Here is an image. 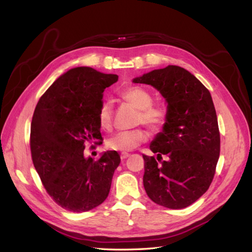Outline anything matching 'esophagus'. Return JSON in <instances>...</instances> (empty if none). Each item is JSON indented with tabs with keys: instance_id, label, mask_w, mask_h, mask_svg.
Listing matches in <instances>:
<instances>
[{
	"instance_id": "1",
	"label": "esophagus",
	"mask_w": 252,
	"mask_h": 252,
	"mask_svg": "<svg viewBox=\"0 0 252 252\" xmlns=\"http://www.w3.org/2000/svg\"><path fill=\"white\" fill-rule=\"evenodd\" d=\"M130 156V154H127V153H122L121 155H120V157H121V159L122 160H125V159H126L127 157Z\"/></svg>"
}]
</instances>
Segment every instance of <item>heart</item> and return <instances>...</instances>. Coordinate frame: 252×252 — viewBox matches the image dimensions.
Instances as JSON below:
<instances>
[{
  "mask_svg": "<svg viewBox=\"0 0 252 252\" xmlns=\"http://www.w3.org/2000/svg\"><path fill=\"white\" fill-rule=\"evenodd\" d=\"M121 97L129 101L138 109L137 123H143L149 129L158 130L168 119V108L163 103H154L153 95L147 89L141 87H131L121 92ZM97 120L103 130L108 131L112 126V108L109 100H105L99 106ZM148 140L147 132L137 127L134 130L122 131L110 137L107 147L111 151L131 152Z\"/></svg>",
  "mask_w": 252,
  "mask_h": 252,
  "instance_id": "heart-1",
  "label": "heart"
}]
</instances>
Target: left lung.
<instances>
[{
    "mask_svg": "<svg viewBox=\"0 0 252 252\" xmlns=\"http://www.w3.org/2000/svg\"><path fill=\"white\" fill-rule=\"evenodd\" d=\"M133 82L153 85L168 101L163 131L149 146L157 158L143 155L144 189L157 205L189 207L208 190L220 156V131L210 92L179 66L153 70Z\"/></svg>",
    "mask_w": 252,
    "mask_h": 252,
    "instance_id": "8db88e82",
    "label": "left lung"
}]
</instances>
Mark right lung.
I'll use <instances>...</instances> for the list:
<instances>
[{"instance_id": "add662e5", "label": "right lung", "mask_w": 252, "mask_h": 252, "mask_svg": "<svg viewBox=\"0 0 252 252\" xmlns=\"http://www.w3.org/2000/svg\"><path fill=\"white\" fill-rule=\"evenodd\" d=\"M117 80V74L73 68L36 104L30 130L32 162L47 194L68 211L92 210L108 197L119 154L108 151L94 161L83 151L88 144L103 143L97 111L105 89Z\"/></svg>"}]
</instances>
